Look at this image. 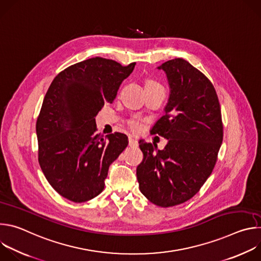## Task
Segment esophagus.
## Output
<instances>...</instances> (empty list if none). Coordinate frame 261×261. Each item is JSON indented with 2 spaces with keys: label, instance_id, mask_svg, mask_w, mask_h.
Masks as SVG:
<instances>
[{
  "label": "esophagus",
  "instance_id": "1",
  "mask_svg": "<svg viewBox=\"0 0 261 261\" xmlns=\"http://www.w3.org/2000/svg\"><path fill=\"white\" fill-rule=\"evenodd\" d=\"M129 145H130V146H137V145H138L137 139H136L135 137L130 136V137H129Z\"/></svg>",
  "mask_w": 261,
  "mask_h": 261
}]
</instances>
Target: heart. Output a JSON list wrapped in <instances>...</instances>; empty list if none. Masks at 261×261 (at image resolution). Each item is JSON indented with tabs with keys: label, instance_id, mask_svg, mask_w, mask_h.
I'll return each mask as SVG.
<instances>
[{
	"label": "heart",
	"instance_id": "heart-1",
	"mask_svg": "<svg viewBox=\"0 0 261 261\" xmlns=\"http://www.w3.org/2000/svg\"><path fill=\"white\" fill-rule=\"evenodd\" d=\"M145 87H160V88H162L158 83H156V82H154V81H147V82L145 83ZM129 126H130V128H131L133 131H135V132L139 131L140 128H141L140 123L137 122V121H135V120L130 121V122H129Z\"/></svg>",
	"mask_w": 261,
	"mask_h": 261
}]
</instances>
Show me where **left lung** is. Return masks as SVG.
Instances as JSON below:
<instances>
[{"instance_id":"8db88e82","label":"left lung","mask_w":261,"mask_h":261,"mask_svg":"<svg viewBox=\"0 0 261 261\" xmlns=\"http://www.w3.org/2000/svg\"><path fill=\"white\" fill-rule=\"evenodd\" d=\"M158 69L166 73L170 94L151 130L168 140L163 150L139 140L143 160L136 175L141 193L162 207L192 198L211 175L223 140L221 108L210 80L177 58Z\"/></svg>"}]
</instances>
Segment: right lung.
I'll return each mask as SVG.
<instances>
[{"label": "right lung", "instance_id": "add662e5", "mask_svg": "<svg viewBox=\"0 0 261 261\" xmlns=\"http://www.w3.org/2000/svg\"><path fill=\"white\" fill-rule=\"evenodd\" d=\"M136 63L92 58L69 66L53 81L36 123L38 160L51 187L73 202L99 195L109 165L128 145L123 133L96 134V116L113 103Z\"/></svg>", "mask_w": 261, "mask_h": 261}]
</instances>
